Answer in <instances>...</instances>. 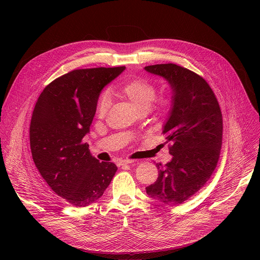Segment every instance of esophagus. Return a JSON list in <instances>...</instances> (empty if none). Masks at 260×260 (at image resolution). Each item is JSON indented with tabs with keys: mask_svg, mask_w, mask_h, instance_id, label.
<instances>
[{
	"mask_svg": "<svg viewBox=\"0 0 260 260\" xmlns=\"http://www.w3.org/2000/svg\"><path fill=\"white\" fill-rule=\"evenodd\" d=\"M133 162H135V160H133V159H122V160H120V161L118 162V166L122 167V166L131 165V164H133Z\"/></svg>",
	"mask_w": 260,
	"mask_h": 260,
	"instance_id": "34e87169",
	"label": "esophagus"
}]
</instances>
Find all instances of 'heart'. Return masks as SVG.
I'll use <instances>...</instances> for the list:
<instances>
[{
  "label": "heart",
  "mask_w": 260,
  "mask_h": 260,
  "mask_svg": "<svg viewBox=\"0 0 260 260\" xmlns=\"http://www.w3.org/2000/svg\"><path fill=\"white\" fill-rule=\"evenodd\" d=\"M118 94L127 99L138 113L146 112L150 109L151 105L154 103V109L159 113H168L173 107V98L171 95H160L157 94L156 85L144 78L132 79L115 90ZM111 105V98L108 92H103L96 105V114L99 117H104Z\"/></svg>",
  "instance_id": "b5f03b06"
}]
</instances>
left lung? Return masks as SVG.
<instances>
[{
    "mask_svg": "<svg viewBox=\"0 0 260 260\" xmlns=\"http://www.w3.org/2000/svg\"><path fill=\"white\" fill-rule=\"evenodd\" d=\"M172 89L173 107L164 125L172 160L156 164L157 180L147 194L166 205H180L197 193L214 172L222 145V114L210 85L197 73L176 63L147 66Z\"/></svg>",
    "mask_w": 260,
    "mask_h": 260,
    "instance_id": "obj_1",
    "label": "left lung"
}]
</instances>
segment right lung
<instances>
[{
    "mask_svg": "<svg viewBox=\"0 0 260 260\" xmlns=\"http://www.w3.org/2000/svg\"><path fill=\"white\" fill-rule=\"evenodd\" d=\"M125 67L71 71L49 83L37 101L29 125L32 160L49 187L75 207L98 201L117 167L90 154L84 136L102 89Z\"/></svg>",
    "mask_w": 260,
    "mask_h": 260,
    "instance_id": "1",
    "label": "right lung"
}]
</instances>
